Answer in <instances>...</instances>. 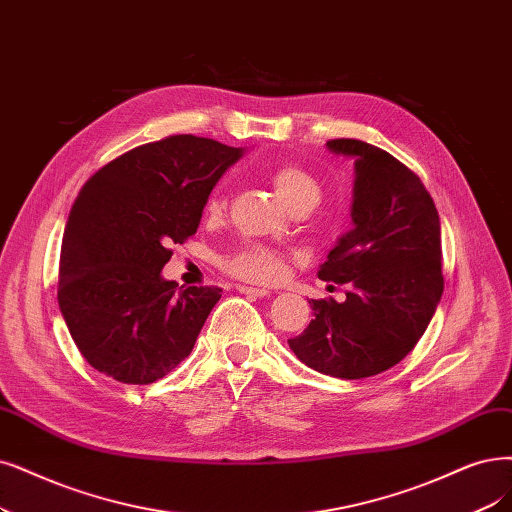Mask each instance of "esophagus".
Here are the masks:
<instances>
[{
  "instance_id": "1",
  "label": "esophagus",
  "mask_w": 512,
  "mask_h": 512,
  "mask_svg": "<svg viewBox=\"0 0 512 512\" xmlns=\"http://www.w3.org/2000/svg\"><path fill=\"white\" fill-rule=\"evenodd\" d=\"M238 293H244L249 297H268L270 295V289H259V287H246V285H238L236 287Z\"/></svg>"
}]
</instances>
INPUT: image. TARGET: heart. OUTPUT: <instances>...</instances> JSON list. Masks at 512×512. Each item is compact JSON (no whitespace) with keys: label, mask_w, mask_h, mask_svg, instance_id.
<instances>
[{"label":"heart","mask_w":512,"mask_h":512,"mask_svg":"<svg viewBox=\"0 0 512 512\" xmlns=\"http://www.w3.org/2000/svg\"><path fill=\"white\" fill-rule=\"evenodd\" d=\"M268 181L276 189L280 200L285 202L291 211L297 208H312L323 198V185L310 173L306 166L295 162H282L268 168L266 173ZM227 206V192L225 187H217L215 192L206 200V213L211 217H217L225 211ZM221 266L225 272H230L236 278L251 280V282H274L282 278L287 268V255L272 249V246L246 240L238 249L227 253L221 259Z\"/></svg>","instance_id":"heart-1"}]
</instances>
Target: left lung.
Returning <instances> with one entry per match:
<instances>
[{"label":"left lung","instance_id":"left-lung-1","mask_svg":"<svg viewBox=\"0 0 512 512\" xmlns=\"http://www.w3.org/2000/svg\"><path fill=\"white\" fill-rule=\"evenodd\" d=\"M327 147L354 158V230L318 278L348 291L342 304L312 299V323L289 346L318 373L361 380L403 361L437 310L445 287L441 221L420 177L388 151L358 139Z\"/></svg>","mask_w":512,"mask_h":512}]
</instances>
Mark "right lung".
Segmentation results:
<instances>
[{"instance_id":"1","label":"right lung","mask_w":512,"mask_h":512,"mask_svg":"<svg viewBox=\"0 0 512 512\" xmlns=\"http://www.w3.org/2000/svg\"><path fill=\"white\" fill-rule=\"evenodd\" d=\"M242 151L170 135L107 162L67 219L59 306L86 361L122 384H151L192 352L219 287L179 289L160 276L198 230L213 185Z\"/></svg>"}]
</instances>
